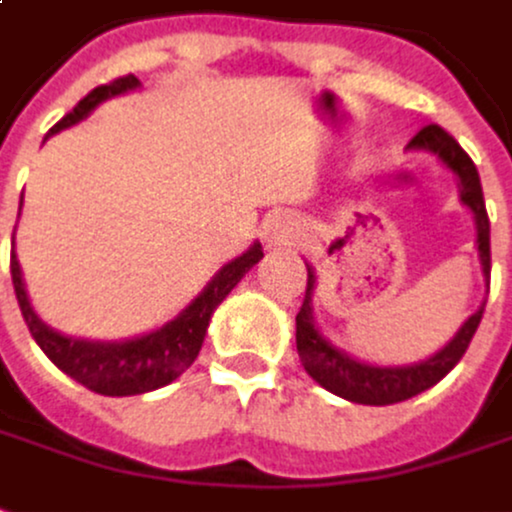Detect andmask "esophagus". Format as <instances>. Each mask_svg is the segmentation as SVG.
Here are the masks:
<instances>
[{"label": "esophagus", "instance_id": "34e87169", "mask_svg": "<svg viewBox=\"0 0 512 512\" xmlns=\"http://www.w3.org/2000/svg\"><path fill=\"white\" fill-rule=\"evenodd\" d=\"M263 229H266V238H269L271 246H285L294 238V221L288 215H271Z\"/></svg>", "mask_w": 512, "mask_h": 512}]
</instances>
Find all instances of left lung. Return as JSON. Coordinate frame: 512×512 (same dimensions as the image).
<instances>
[{"label":"left lung","mask_w":512,"mask_h":512,"mask_svg":"<svg viewBox=\"0 0 512 512\" xmlns=\"http://www.w3.org/2000/svg\"><path fill=\"white\" fill-rule=\"evenodd\" d=\"M409 148H426L431 154L440 156V162L457 173L460 179V198L476 218V243H479V257H482V271L490 277V221L485 210V196H482V184L479 173L471 156L460 148V142L448 134L440 125H423L415 137L409 139ZM314 271L308 269V285H305V300H302L300 314H297V353H300L302 367L314 378L319 387H325L333 395H339L344 401L367 403V406H389V403H401L415 398L420 392L434 387L440 378H446L454 364L465 356L468 344L474 339L476 328L482 322L485 308H479L460 333L451 342L420 364L412 367H373V364H361L356 358L344 356L342 350H336L333 344L325 342L314 328V316H311V294H314Z\"/></svg>","instance_id":"8db88e82"}]
</instances>
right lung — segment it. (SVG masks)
I'll return each mask as SVG.
<instances>
[{
    "mask_svg": "<svg viewBox=\"0 0 512 512\" xmlns=\"http://www.w3.org/2000/svg\"><path fill=\"white\" fill-rule=\"evenodd\" d=\"M134 86H139L134 75H123V78H114V81L97 86L66 117H61L58 123L52 125L50 134L75 125L95 109L97 103H103L106 97L123 95ZM260 257H263V249H260V243H255L249 252H243L241 257H235L232 263H227L224 269L218 271L212 277V283L198 294L196 300L190 302V308H184L182 314L176 316L173 322H168L165 328L154 330L148 336H139V339H131V342L111 344L66 339L61 333L47 328L33 314V308L27 302L22 269H19L16 255H10V277H13L16 300H19V308H22L27 330L33 333V339L44 350V356L50 358L61 373L75 378L86 389H92L97 395L120 398V395H142V392L165 387L196 361L212 311L218 308V302L224 300L235 285L241 283L243 274L252 269Z\"/></svg>",
    "mask_w": 512,
    "mask_h": 512,
    "instance_id": "add662e5",
    "label": "right lung"
}]
</instances>
